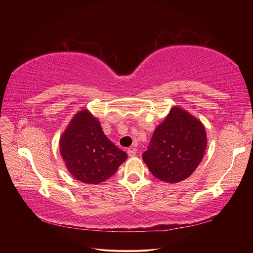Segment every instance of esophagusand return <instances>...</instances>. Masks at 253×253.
Here are the masks:
<instances>
[{
  "label": "esophagus",
  "instance_id": "1",
  "mask_svg": "<svg viewBox=\"0 0 253 253\" xmlns=\"http://www.w3.org/2000/svg\"><path fill=\"white\" fill-rule=\"evenodd\" d=\"M127 154L129 157H134L136 155V150L135 149H128Z\"/></svg>",
  "mask_w": 253,
  "mask_h": 253
}]
</instances>
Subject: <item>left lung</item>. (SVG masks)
Here are the masks:
<instances>
[{"label": "left lung", "mask_w": 253, "mask_h": 253, "mask_svg": "<svg viewBox=\"0 0 253 253\" xmlns=\"http://www.w3.org/2000/svg\"><path fill=\"white\" fill-rule=\"evenodd\" d=\"M207 144L202 123L179 108L157 127L142 159L152 174L175 183L188 178L202 161Z\"/></svg>", "instance_id": "obj_1"}]
</instances>
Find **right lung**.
Returning a JSON list of instances; mask_svg holds the SVG:
<instances>
[{"mask_svg":"<svg viewBox=\"0 0 253 253\" xmlns=\"http://www.w3.org/2000/svg\"><path fill=\"white\" fill-rule=\"evenodd\" d=\"M60 154L78 180L97 184L116 173L127 154L108 138L88 111L76 114L59 141Z\"/></svg>","mask_w":253,"mask_h":253,"instance_id":"obj_1","label":"right lung"}]
</instances>
